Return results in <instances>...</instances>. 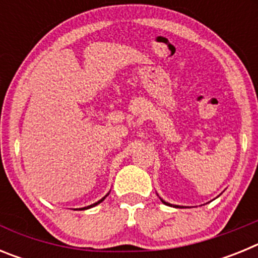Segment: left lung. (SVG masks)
I'll return each instance as SVG.
<instances>
[{
  "mask_svg": "<svg viewBox=\"0 0 258 258\" xmlns=\"http://www.w3.org/2000/svg\"><path fill=\"white\" fill-rule=\"evenodd\" d=\"M157 197H159V195H157ZM159 199H160V200H161V203H164V204H165V206L174 207V208H183V206H175V204H170V203H168V202H165V200H164V199H161L160 197H159Z\"/></svg>",
  "mask_w": 258,
  "mask_h": 258,
  "instance_id": "left-lung-1",
  "label": "left lung"
}]
</instances>
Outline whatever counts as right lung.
Wrapping results in <instances>:
<instances>
[{"label":"right lung","mask_w":258,"mask_h":258,"mask_svg":"<svg viewBox=\"0 0 258 258\" xmlns=\"http://www.w3.org/2000/svg\"><path fill=\"white\" fill-rule=\"evenodd\" d=\"M109 194V192H108ZM108 194H107V195H104L103 198H102L101 200H98V202H95V203H93V204H90V206H88V207H84V208H79V211H85V209H89V208H93V207H95V206H98V204H99V203H102L103 202L104 199H106L107 197H108Z\"/></svg>","instance_id":"right-lung-1"}]
</instances>
